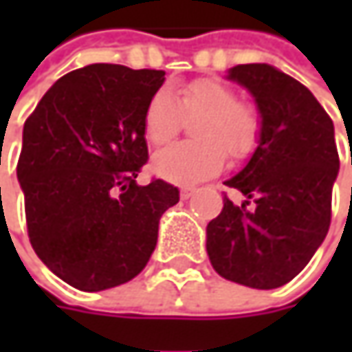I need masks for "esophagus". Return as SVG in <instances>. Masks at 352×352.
I'll use <instances>...</instances> for the list:
<instances>
[{
  "mask_svg": "<svg viewBox=\"0 0 352 352\" xmlns=\"http://www.w3.org/2000/svg\"><path fill=\"white\" fill-rule=\"evenodd\" d=\"M194 194H196V188H190V186H186V188L180 190V197H182V199H190Z\"/></svg>",
  "mask_w": 352,
  "mask_h": 352,
  "instance_id": "esophagus-1",
  "label": "esophagus"
}]
</instances>
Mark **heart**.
Returning a JSON list of instances; mask_svg holds the SVG:
<instances>
[{"label":"heart","instance_id":"heart-1","mask_svg":"<svg viewBox=\"0 0 352 352\" xmlns=\"http://www.w3.org/2000/svg\"><path fill=\"white\" fill-rule=\"evenodd\" d=\"M182 113H199L192 127L196 141L174 142L153 158L156 176L172 184H196L215 176L231 156H245L256 142L258 117L236 102L229 86L217 80H196L178 91L156 89L144 109V133L155 144L168 142L182 123Z\"/></svg>","mask_w":352,"mask_h":352}]
</instances>
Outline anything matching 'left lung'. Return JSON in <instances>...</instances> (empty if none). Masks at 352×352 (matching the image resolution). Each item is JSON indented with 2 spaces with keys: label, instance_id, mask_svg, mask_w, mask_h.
Here are the masks:
<instances>
[{
  "label": "left lung",
  "instance_id": "8db88e82",
  "mask_svg": "<svg viewBox=\"0 0 352 352\" xmlns=\"http://www.w3.org/2000/svg\"><path fill=\"white\" fill-rule=\"evenodd\" d=\"M225 78L252 96L261 129L249 162L225 180L247 199L235 206L225 197L206 249L219 276L272 290L304 270L329 231L335 129L314 94L270 64H239ZM250 197L254 210H246Z\"/></svg>",
  "mask_w": 352,
  "mask_h": 352
}]
</instances>
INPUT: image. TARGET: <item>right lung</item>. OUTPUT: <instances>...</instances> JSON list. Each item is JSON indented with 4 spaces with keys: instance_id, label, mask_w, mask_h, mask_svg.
Returning <instances> with one entry per match:
<instances>
[{
    "instance_id": "obj_1",
    "label": "right lung",
    "mask_w": 352,
    "mask_h": 352,
    "mask_svg": "<svg viewBox=\"0 0 352 352\" xmlns=\"http://www.w3.org/2000/svg\"><path fill=\"white\" fill-rule=\"evenodd\" d=\"M164 70L89 64L62 76L23 127L17 180L36 256L84 292L116 288L146 266L178 188L137 184L148 158L144 109Z\"/></svg>"
}]
</instances>
